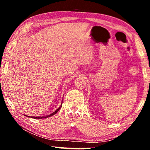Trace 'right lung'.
<instances>
[{"label": "right lung", "mask_w": 150, "mask_h": 150, "mask_svg": "<svg viewBox=\"0 0 150 150\" xmlns=\"http://www.w3.org/2000/svg\"><path fill=\"white\" fill-rule=\"evenodd\" d=\"M61 107H62V105H61V106H60V107H59V108H58V109H57V110H55V111L54 112H53L52 114H51V115H48V116H38V117H37V116H33V117H32V118H38V119H39V118H47V117H50V116H53V115H55V114H56V113L59 110V109L61 108ZM25 116H26V115H25ZM28 116V117H29V116Z\"/></svg>", "instance_id": "add662e5"}]
</instances>
